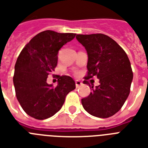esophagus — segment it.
I'll use <instances>...</instances> for the list:
<instances>
[{
	"mask_svg": "<svg viewBox=\"0 0 148 148\" xmlns=\"http://www.w3.org/2000/svg\"><path fill=\"white\" fill-rule=\"evenodd\" d=\"M75 84H76V87L77 88V87H79L80 85L82 84V83L80 82V80H76V81H75Z\"/></svg>",
	"mask_w": 148,
	"mask_h": 148,
	"instance_id": "1",
	"label": "esophagus"
}]
</instances>
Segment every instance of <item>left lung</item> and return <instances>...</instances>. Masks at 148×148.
Masks as SVG:
<instances>
[{"label":"left lung","instance_id":"left-lung-1","mask_svg":"<svg viewBox=\"0 0 148 148\" xmlns=\"http://www.w3.org/2000/svg\"><path fill=\"white\" fill-rule=\"evenodd\" d=\"M88 55L86 80L93 76L100 84L87 97L81 99L88 113L98 118H109L119 112L130 93L133 73L128 55L116 41L106 35L97 33L77 35ZM90 86V85H89Z\"/></svg>","mask_w":148,"mask_h":148}]
</instances>
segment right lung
<instances>
[{"mask_svg": "<svg viewBox=\"0 0 148 148\" xmlns=\"http://www.w3.org/2000/svg\"><path fill=\"white\" fill-rule=\"evenodd\" d=\"M75 36L43 31L33 37L18 56L13 78L16 96L31 117L43 120L54 116L62 107L67 94L76 87L74 80L66 75L58 77L55 87L46 82L57 66L58 51Z\"/></svg>", "mask_w": 148, "mask_h": 148, "instance_id": "right-lung-1", "label": "right lung"}]
</instances>
